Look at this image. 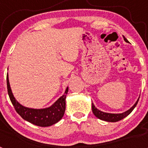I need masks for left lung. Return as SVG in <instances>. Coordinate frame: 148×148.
I'll use <instances>...</instances> for the list:
<instances>
[{"label": "left lung", "mask_w": 148, "mask_h": 148, "mask_svg": "<svg viewBox=\"0 0 148 148\" xmlns=\"http://www.w3.org/2000/svg\"><path fill=\"white\" fill-rule=\"evenodd\" d=\"M124 38V40L126 41V42H128V40H127L125 36H123ZM138 99L136 101V102L134 104V105L131 108L128 110L125 111L124 113H104V112H102V111L99 110H98L97 108H95V105H94L93 103L92 102V110L93 114L95 115L98 119L101 120H103V121H110V122H116V121H119L120 120L123 119L124 118H125L126 116H127L128 115L130 114L131 113L132 111L133 110V109L136 108V106L137 103L138 101Z\"/></svg>", "instance_id": "obj_1"}]
</instances>
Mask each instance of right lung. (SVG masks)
<instances>
[{"label": "right lung", "instance_id": "add662e5", "mask_svg": "<svg viewBox=\"0 0 148 148\" xmlns=\"http://www.w3.org/2000/svg\"><path fill=\"white\" fill-rule=\"evenodd\" d=\"M6 83L8 94L12 104L14 106L17 113L26 121L39 127H49L59 121L64 116L66 108V96L68 92V87L65 90L64 94L52 106L44 109H32L21 105L14 97L10 87L8 73L6 75Z\"/></svg>", "mask_w": 148, "mask_h": 148}]
</instances>
